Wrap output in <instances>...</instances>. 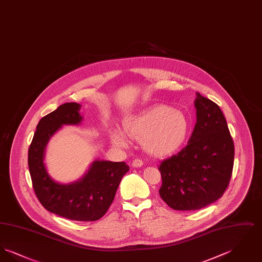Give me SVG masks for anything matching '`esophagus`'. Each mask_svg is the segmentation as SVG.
Masks as SVG:
<instances>
[{"label":"esophagus","mask_w":262,"mask_h":262,"mask_svg":"<svg viewBox=\"0 0 262 262\" xmlns=\"http://www.w3.org/2000/svg\"><path fill=\"white\" fill-rule=\"evenodd\" d=\"M132 165H133V167L134 168H139V167H142L143 166V162H142V160H140V159H135L133 163H132Z\"/></svg>","instance_id":"obj_1"}]
</instances>
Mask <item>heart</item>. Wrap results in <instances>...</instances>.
Segmentation results:
<instances>
[{
	"mask_svg": "<svg viewBox=\"0 0 262 262\" xmlns=\"http://www.w3.org/2000/svg\"><path fill=\"white\" fill-rule=\"evenodd\" d=\"M123 128L124 132L119 127L109 130V138L114 146L128 148V136L140 141L143 149L151 155L166 157L185 144L189 133V120L183 110L159 104L125 117Z\"/></svg>",
	"mask_w": 262,
	"mask_h": 262,
	"instance_id": "heart-1",
	"label": "heart"
}]
</instances>
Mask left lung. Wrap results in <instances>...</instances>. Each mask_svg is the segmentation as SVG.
Segmentation results:
<instances>
[{"instance_id": "8db88e82", "label": "left lung", "mask_w": 262, "mask_h": 262, "mask_svg": "<svg viewBox=\"0 0 262 262\" xmlns=\"http://www.w3.org/2000/svg\"><path fill=\"white\" fill-rule=\"evenodd\" d=\"M196 124L187 146L164 160L160 196L174 210L203 208L224 194L234 165V142L224 115L196 92Z\"/></svg>"}]
</instances>
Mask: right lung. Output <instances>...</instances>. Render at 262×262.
<instances>
[{
    "label": "right lung",
    "mask_w": 262,
    "mask_h": 262,
    "mask_svg": "<svg viewBox=\"0 0 262 262\" xmlns=\"http://www.w3.org/2000/svg\"><path fill=\"white\" fill-rule=\"evenodd\" d=\"M81 105L64 103L43 117L28 150V168L32 186L41 204L48 211L75 221H96L109 209L116 191L129 167L125 162L94 160L84 174L70 184L56 182L44 164L45 149L64 125H79Z\"/></svg>",
    "instance_id": "add662e5"
}]
</instances>
